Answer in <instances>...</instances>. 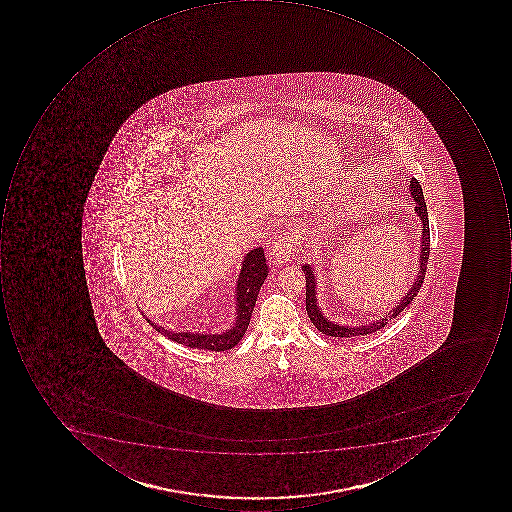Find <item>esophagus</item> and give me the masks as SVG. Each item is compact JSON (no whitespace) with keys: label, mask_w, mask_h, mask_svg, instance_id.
<instances>
[{"label":"esophagus","mask_w":512,"mask_h":512,"mask_svg":"<svg viewBox=\"0 0 512 512\" xmlns=\"http://www.w3.org/2000/svg\"><path fill=\"white\" fill-rule=\"evenodd\" d=\"M297 251V240L291 235H283L275 241L271 255L278 263H288Z\"/></svg>","instance_id":"34e87169"}]
</instances>
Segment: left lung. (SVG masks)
Masks as SVG:
<instances>
[{
    "label": "left lung",
    "mask_w": 512,
    "mask_h": 512,
    "mask_svg": "<svg viewBox=\"0 0 512 512\" xmlns=\"http://www.w3.org/2000/svg\"><path fill=\"white\" fill-rule=\"evenodd\" d=\"M412 198L415 200V212L420 217L421 223H423V235H421V249H420V271L417 274V280L412 284V288L409 289L408 294L401 298L400 303L395 306L392 311L386 314V317L380 318V320L372 321L369 324H360V326H340V324L329 321L328 318L321 314L320 308L317 306V297H315V275L312 272L309 264L301 266V271L304 272V278H306V311H308L309 318L314 323L315 328L318 331L323 332L324 335H331V337L340 338H351L358 337V335H369L372 332H377L378 329L385 328L388 321L391 318L400 315L403 309L408 308L409 303L417 297L418 291L421 289V284L425 281L426 268H428L429 260V246H431V237H429V220H428V209H426L425 197H423V191H421L420 183L415 178H412L411 184Z\"/></svg>",
    "instance_id": "obj_1"
}]
</instances>
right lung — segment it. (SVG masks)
I'll return each instance as SVG.
<instances>
[{
    "instance_id": "obj_1",
    "label": "right lung",
    "mask_w": 512,
    "mask_h": 512,
    "mask_svg": "<svg viewBox=\"0 0 512 512\" xmlns=\"http://www.w3.org/2000/svg\"><path fill=\"white\" fill-rule=\"evenodd\" d=\"M268 264L264 257L263 248L254 249L244 257L243 268L237 283V320L234 326L223 334H197V332H172L161 328L158 324L152 323L155 331L163 334L169 340L177 341L180 345L188 348L208 349V351H229L234 348L238 341L243 338L244 332L248 329L254 311L255 301L261 284L268 277Z\"/></svg>"
}]
</instances>
